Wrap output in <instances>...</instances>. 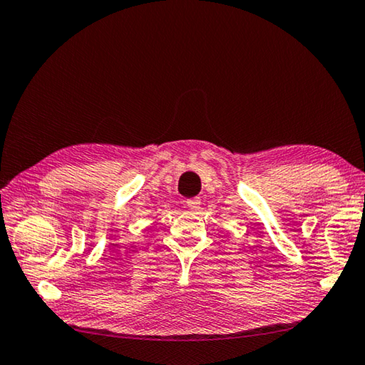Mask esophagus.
<instances>
[{
	"instance_id": "obj_1",
	"label": "esophagus",
	"mask_w": 365,
	"mask_h": 365,
	"mask_svg": "<svg viewBox=\"0 0 365 365\" xmlns=\"http://www.w3.org/2000/svg\"><path fill=\"white\" fill-rule=\"evenodd\" d=\"M187 207L190 208L191 212H197L200 208V199L199 197H192L187 200Z\"/></svg>"
}]
</instances>
